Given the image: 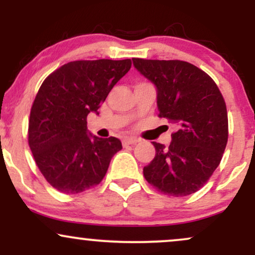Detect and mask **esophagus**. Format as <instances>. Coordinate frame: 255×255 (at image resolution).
Masks as SVG:
<instances>
[{
	"label": "esophagus",
	"mask_w": 255,
	"mask_h": 255,
	"mask_svg": "<svg viewBox=\"0 0 255 255\" xmlns=\"http://www.w3.org/2000/svg\"><path fill=\"white\" fill-rule=\"evenodd\" d=\"M137 141H139V140H137L136 137H126V139L122 140V144H124V146L134 145V144H136Z\"/></svg>",
	"instance_id": "1"
}]
</instances>
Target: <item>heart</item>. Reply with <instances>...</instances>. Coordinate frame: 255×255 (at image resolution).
<instances>
[{
  "label": "heart",
  "instance_id": "obj_1",
  "mask_svg": "<svg viewBox=\"0 0 255 255\" xmlns=\"http://www.w3.org/2000/svg\"><path fill=\"white\" fill-rule=\"evenodd\" d=\"M139 84H142V83H139Z\"/></svg>",
  "mask_w": 255,
  "mask_h": 255
}]
</instances>
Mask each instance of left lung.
I'll use <instances>...</instances> for the list:
<instances>
[{
	"label": "left lung",
	"mask_w": 255,
	"mask_h": 255,
	"mask_svg": "<svg viewBox=\"0 0 255 255\" xmlns=\"http://www.w3.org/2000/svg\"><path fill=\"white\" fill-rule=\"evenodd\" d=\"M135 68L157 87L159 118L177 125L169 147L153 142L156 154L144 176L158 192L193 194L212 176L228 142L225 101L213 79L180 60L133 58Z\"/></svg>",
	"instance_id": "8db88e82"
}]
</instances>
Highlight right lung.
Wrapping results in <instances>:
<instances>
[{
	"mask_svg": "<svg viewBox=\"0 0 255 255\" xmlns=\"http://www.w3.org/2000/svg\"><path fill=\"white\" fill-rule=\"evenodd\" d=\"M131 61H73L43 81L31 108L28 145L45 180L66 194L97 186L122 148L118 137L87 134V115L97 113Z\"/></svg>",
	"mask_w": 255,
	"mask_h": 255,
	"instance_id": "add662e5",
	"label": "right lung"
}]
</instances>
